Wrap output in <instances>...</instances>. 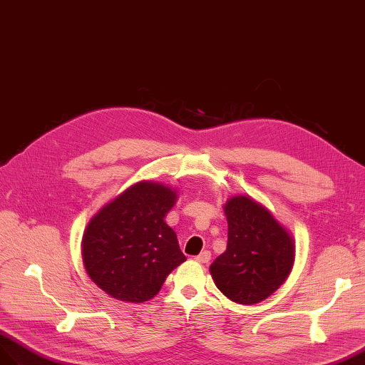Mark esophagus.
<instances>
[{"instance_id":"34e87169","label":"esophagus","mask_w":365,"mask_h":365,"mask_svg":"<svg viewBox=\"0 0 365 365\" xmlns=\"http://www.w3.org/2000/svg\"><path fill=\"white\" fill-rule=\"evenodd\" d=\"M210 258H212L210 252H209V250H204V252H201L198 256H195V261H198V262H209Z\"/></svg>"}]
</instances>
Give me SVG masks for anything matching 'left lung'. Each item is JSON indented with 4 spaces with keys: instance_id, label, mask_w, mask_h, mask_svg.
I'll list each match as a JSON object with an SVG mask.
<instances>
[{
    "instance_id": "obj_1",
    "label": "left lung",
    "mask_w": 365,
    "mask_h": 365,
    "mask_svg": "<svg viewBox=\"0 0 365 365\" xmlns=\"http://www.w3.org/2000/svg\"><path fill=\"white\" fill-rule=\"evenodd\" d=\"M224 212L229 224L227 249L212 262V278L233 302H261L277 292L292 272V235L267 207L250 196H233L225 202Z\"/></svg>"
}]
</instances>
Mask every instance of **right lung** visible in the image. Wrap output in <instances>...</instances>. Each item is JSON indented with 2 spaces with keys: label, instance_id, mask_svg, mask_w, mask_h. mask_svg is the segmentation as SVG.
<instances>
[{
  "label": "right lung",
  "instance_id": "obj_1",
  "mask_svg": "<svg viewBox=\"0 0 365 365\" xmlns=\"http://www.w3.org/2000/svg\"><path fill=\"white\" fill-rule=\"evenodd\" d=\"M175 189L141 181L98 212L83 236V261L91 279L118 301L144 302L185 261L178 238L164 221Z\"/></svg>",
  "mask_w": 365,
  "mask_h": 365
}]
</instances>
